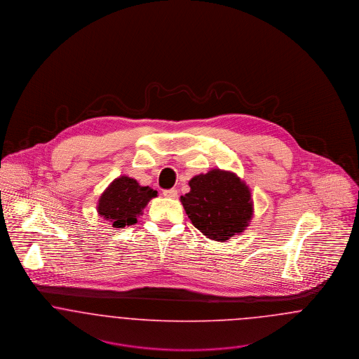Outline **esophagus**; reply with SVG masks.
Returning <instances> with one entry per match:
<instances>
[{
	"instance_id": "esophagus-1",
	"label": "esophagus",
	"mask_w": 359,
	"mask_h": 359,
	"mask_svg": "<svg viewBox=\"0 0 359 359\" xmlns=\"http://www.w3.org/2000/svg\"><path fill=\"white\" fill-rule=\"evenodd\" d=\"M163 196L168 198H175L178 196V190L177 189H166V190H163Z\"/></svg>"
}]
</instances>
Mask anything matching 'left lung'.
<instances>
[{
  "instance_id": "obj_1",
  "label": "left lung",
  "mask_w": 359,
  "mask_h": 359,
  "mask_svg": "<svg viewBox=\"0 0 359 359\" xmlns=\"http://www.w3.org/2000/svg\"><path fill=\"white\" fill-rule=\"evenodd\" d=\"M190 191L181 203L191 224L207 238L226 242L241 233L252 217L250 189L231 171L213 169L189 181Z\"/></svg>"
}]
</instances>
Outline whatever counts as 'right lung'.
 Masks as SVG:
<instances>
[{
	"instance_id": "obj_1",
	"label": "right lung",
	"mask_w": 359,
	"mask_h": 359,
	"mask_svg": "<svg viewBox=\"0 0 359 359\" xmlns=\"http://www.w3.org/2000/svg\"><path fill=\"white\" fill-rule=\"evenodd\" d=\"M156 194L158 191L150 187H140L136 180L120 175L101 194L97 212L114 228L133 226Z\"/></svg>"
}]
</instances>
